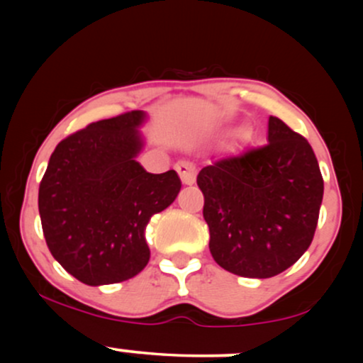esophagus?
<instances>
[{
  "mask_svg": "<svg viewBox=\"0 0 363 363\" xmlns=\"http://www.w3.org/2000/svg\"><path fill=\"white\" fill-rule=\"evenodd\" d=\"M176 170H177L179 176H181V181L184 182L186 186L194 184V181H196V169H194V165L191 164V162H186V160L177 162Z\"/></svg>",
  "mask_w": 363,
  "mask_h": 363,
  "instance_id": "obj_1",
  "label": "esophagus"
}]
</instances>
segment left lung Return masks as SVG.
Listing matches in <instances>:
<instances>
[{
	"mask_svg": "<svg viewBox=\"0 0 363 363\" xmlns=\"http://www.w3.org/2000/svg\"><path fill=\"white\" fill-rule=\"evenodd\" d=\"M210 252L227 272L272 278L309 249L324 182L303 136L269 116L268 143L198 174Z\"/></svg>",
	"mask_w": 363,
	"mask_h": 363,
	"instance_id": "obj_1",
	"label": "left lung"
}]
</instances>
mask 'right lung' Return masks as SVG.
<instances>
[{
    "instance_id": "right-lung-1",
    "label": "right lung",
    "mask_w": 363,
    "mask_h": 363,
    "mask_svg": "<svg viewBox=\"0 0 363 363\" xmlns=\"http://www.w3.org/2000/svg\"><path fill=\"white\" fill-rule=\"evenodd\" d=\"M143 111L91 123L57 145L39 186L45 242L62 268L90 286L136 277L148 264L145 228L181 191L176 170L136 162Z\"/></svg>"
}]
</instances>
